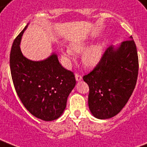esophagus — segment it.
I'll use <instances>...</instances> for the list:
<instances>
[{
  "label": "esophagus",
  "instance_id": "obj_1",
  "mask_svg": "<svg viewBox=\"0 0 147 147\" xmlns=\"http://www.w3.org/2000/svg\"><path fill=\"white\" fill-rule=\"evenodd\" d=\"M82 79V77L81 76H79L78 74H76V80L77 82H79L81 81Z\"/></svg>",
  "mask_w": 147,
  "mask_h": 147
}]
</instances>
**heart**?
I'll return each instance as SVG.
<instances>
[{
    "instance_id": "b5f03b06",
    "label": "heart",
    "mask_w": 147,
    "mask_h": 147,
    "mask_svg": "<svg viewBox=\"0 0 147 147\" xmlns=\"http://www.w3.org/2000/svg\"><path fill=\"white\" fill-rule=\"evenodd\" d=\"M88 45V42L87 41L72 42L69 45V49L61 51V57L65 61L69 62L72 59L73 54H80L83 51L82 55V64L88 68L95 67L98 65L102 57L105 45L102 42H98L86 49Z\"/></svg>"
}]
</instances>
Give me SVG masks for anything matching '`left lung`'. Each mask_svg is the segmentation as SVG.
I'll list each match as a JSON object with an SVG mask.
<instances>
[{"instance_id": "left-lung-1", "label": "left lung", "mask_w": 147, "mask_h": 147, "mask_svg": "<svg viewBox=\"0 0 147 147\" xmlns=\"http://www.w3.org/2000/svg\"><path fill=\"white\" fill-rule=\"evenodd\" d=\"M139 62L133 37L106 49L99 63L83 80L88 85V107L94 117L106 119L120 112L133 93Z\"/></svg>"}]
</instances>
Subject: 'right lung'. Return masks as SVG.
Listing matches in <instances>:
<instances>
[{
	"mask_svg": "<svg viewBox=\"0 0 147 147\" xmlns=\"http://www.w3.org/2000/svg\"><path fill=\"white\" fill-rule=\"evenodd\" d=\"M28 24L12 45L11 77L17 94L29 113L41 120H55L65 111L76 78L71 71L61 66L55 52L41 61L30 60L22 54L20 45Z\"/></svg>",
	"mask_w": 147,
	"mask_h": 147,
	"instance_id": "right-lung-1",
	"label": "right lung"
}]
</instances>
